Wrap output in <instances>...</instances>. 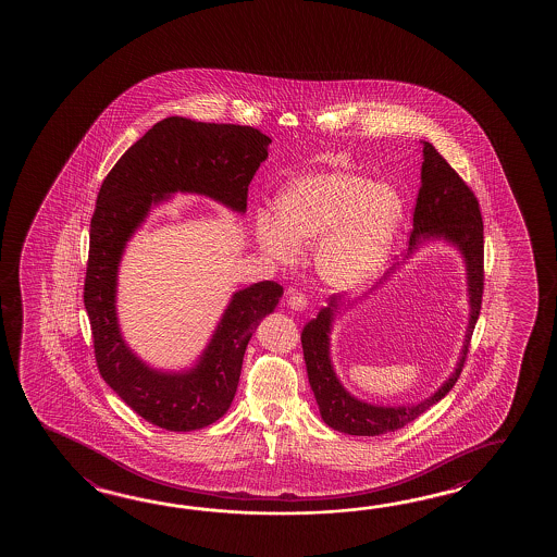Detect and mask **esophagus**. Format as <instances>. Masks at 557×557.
Wrapping results in <instances>:
<instances>
[{
    "label": "esophagus",
    "instance_id": "obj_1",
    "mask_svg": "<svg viewBox=\"0 0 557 557\" xmlns=\"http://www.w3.org/2000/svg\"><path fill=\"white\" fill-rule=\"evenodd\" d=\"M287 307L295 310V312H301V310L309 307V301H307V297H305L302 293H289V297H287Z\"/></svg>",
    "mask_w": 557,
    "mask_h": 557
}]
</instances>
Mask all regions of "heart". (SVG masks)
I'll use <instances>...</instances> for the list:
<instances>
[{
  "instance_id": "obj_1",
  "label": "heart",
  "mask_w": 557,
  "mask_h": 557,
  "mask_svg": "<svg viewBox=\"0 0 557 557\" xmlns=\"http://www.w3.org/2000/svg\"><path fill=\"white\" fill-rule=\"evenodd\" d=\"M275 220L256 218V243L282 264L297 250L317 248L319 272L330 285L351 289L369 282L391 252L401 221V198L363 174H307L285 184Z\"/></svg>"
}]
</instances>
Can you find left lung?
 Segmentation results:
<instances>
[{"mask_svg":"<svg viewBox=\"0 0 557 557\" xmlns=\"http://www.w3.org/2000/svg\"><path fill=\"white\" fill-rule=\"evenodd\" d=\"M429 240H445L462 255L466 265V283H468V302H470V319L466 329L465 346L458 357L455 373L438 386L435 393L425 400L411 406H379L359 400L347 393L344 384L339 383L332 359H330V334L337 314L356 307V302L342 301V295H332L329 305L320 309L317 319L310 320L302 329V356L307 363L309 383L320 416L329 428L357 435V437H376L391 433L396 429L418 420L423 411L433 404L443 400L450 388L455 386L465 367L466 354L470 347V337L474 332L475 322L482 309L483 293V221L480 203L475 200L474 191L466 186L455 169L443 159L435 147L423 141V163H421V186L413 210V228L410 233V258L418 248ZM401 262L386 272L379 285L396 272ZM374 285L371 293L379 289ZM363 301V299H361Z\"/></svg>","mask_w":557,"mask_h":557,"instance_id":"1","label":"left lung"}]
</instances>
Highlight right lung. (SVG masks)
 Returning a JSON list of instances; mask_svg holds the SVG:
<instances>
[{"instance_id": "add662e5", "label": "right lung", "mask_w": 557, "mask_h": 557, "mask_svg": "<svg viewBox=\"0 0 557 557\" xmlns=\"http://www.w3.org/2000/svg\"><path fill=\"white\" fill-rule=\"evenodd\" d=\"M270 144L250 126L171 116L120 157L99 190L83 292L95 359L104 383L157 428L194 431L227 413L248 342L260 320L274 312L283 287L258 282L233 293L198 361L184 371H161L141 361L120 332L116 287L124 248L151 208L176 191L208 196L245 213L248 184L268 159Z\"/></svg>"}]
</instances>
